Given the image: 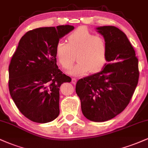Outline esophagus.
Returning a JSON list of instances; mask_svg holds the SVG:
<instances>
[{"label": "esophagus", "instance_id": "34e87169", "mask_svg": "<svg viewBox=\"0 0 148 148\" xmlns=\"http://www.w3.org/2000/svg\"><path fill=\"white\" fill-rule=\"evenodd\" d=\"M76 81H77V80H76L75 78H72V83H73V84L75 85L76 83Z\"/></svg>", "mask_w": 148, "mask_h": 148}]
</instances>
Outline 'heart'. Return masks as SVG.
<instances>
[{
	"mask_svg": "<svg viewBox=\"0 0 148 148\" xmlns=\"http://www.w3.org/2000/svg\"><path fill=\"white\" fill-rule=\"evenodd\" d=\"M68 44L60 41L56 47V56L64 69H71L76 61L79 63L69 71L72 75H84L88 71L95 73L105 65L108 51L107 42L103 37L79 27L67 37Z\"/></svg>",
	"mask_w": 148,
	"mask_h": 148,
	"instance_id": "b5f03b06",
	"label": "heart"
}]
</instances>
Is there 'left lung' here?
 <instances>
[{
  "mask_svg": "<svg viewBox=\"0 0 148 148\" xmlns=\"http://www.w3.org/2000/svg\"><path fill=\"white\" fill-rule=\"evenodd\" d=\"M107 42L105 65L100 72L79 80L76 92L83 115L94 122L113 119L125 109L138 84V60L126 35L114 26L97 27Z\"/></svg>",
  "mask_w": 148,
  "mask_h": 148,
  "instance_id": "left-lung-1",
  "label": "left lung"
}]
</instances>
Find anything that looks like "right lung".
<instances>
[{
	"mask_svg": "<svg viewBox=\"0 0 148 148\" xmlns=\"http://www.w3.org/2000/svg\"><path fill=\"white\" fill-rule=\"evenodd\" d=\"M72 25L40 27L27 32L19 41L9 65V90L19 111L38 123L59 115V90L72 79L56 65V47Z\"/></svg>",
	"mask_w": 148,
	"mask_h": 148,
	"instance_id": "obj_1",
	"label": "right lung"
}]
</instances>
